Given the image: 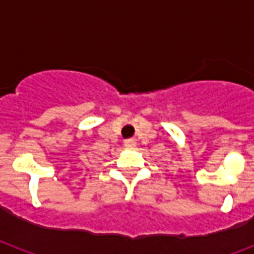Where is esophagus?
Instances as JSON below:
<instances>
[{
  "instance_id": "34e87169",
  "label": "esophagus",
  "mask_w": 254,
  "mask_h": 254,
  "mask_svg": "<svg viewBox=\"0 0 254 254\" xmlns=\"http://www.w3.org/2000/svg\"><path fill=\"white\" fill-rule=\"evenodd\" d=\"M124 145L127 147H129V149H133V147L135 146V141L133 138H129V139H125V142H124Z\"/></svg>"
}]
</instances>
